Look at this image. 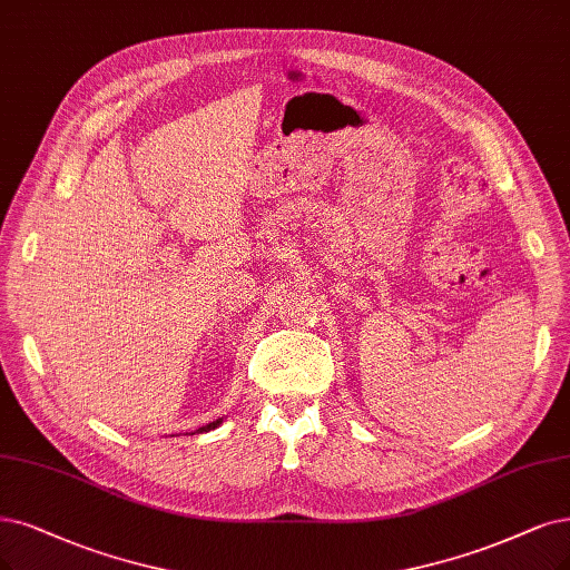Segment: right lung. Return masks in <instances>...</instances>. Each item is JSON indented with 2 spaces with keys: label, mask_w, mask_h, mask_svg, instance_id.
Masks as SVG:
<instances>
[{
  "label": "right lung",
  "mask_w": 570,
  "mask_h": 570,
  "mask_svg": "<svg viewBox=\"0 0 570 570\" xmlns=\"http://www.w3.org/2000/svg\"><path fill=\"white\" fill-rule=\"evenodd\" d=\"M220 423H223V417L214 420V423H208V425H204V428H199V430H195L193 434H204V432H210V430H216Z\"/></svg>",
  "instance_id": "right-lung-1"
}]
</instances>
